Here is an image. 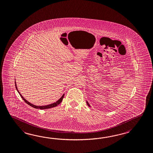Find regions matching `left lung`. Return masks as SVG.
<instances>
[{
  "mask_svg": "<svg viewBox=\"0 0 153 153\" xmlns=\"http://www.w3.org/2000/svg\"><path fill=\"white\" fill-rule=\"evenodd\" d=\"M86 103H87V105H88V106L90 107V105H89V103L88 102V101H86Z\"/></svg>",
  "mask_w": 153,
  "mask_h": 153,
  "instance_id": "obj_1",
  "label": "left lung"
}]
</instances>
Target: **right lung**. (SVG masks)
<instances>
[{
	"instance_id": "right-lung-1",
	"label": "right lung",
	"mask_w": 153,
	"mask_h": 153,
	"mask_svg": "<svg viewBox=\"0 0 153 153\" xmlns=\"http://www.w3.org/2000/svg\"><path fill=\"white\" fill-rule=\"evenodd\" d=\"M15 86H16V89L17 90V91H18V92L19 93L20 95V96L22 97V99L24 100V101H25V102L26 103H27V104L29 105L30 106H31L32 107H33V108H39V109H41V110H45V109H48V108H53L54 107L57 106H58L59 104H60V103H61V102L62 101L63 99V97H64V95H63V96L61 97V98H60L57 101V102H54V103H51V104L48 105H46V106H36V105H33L32 103H30L29 101H27L26 100L24 99V97L23 96H22V95H21V94H20V92L18 91V88H17V86H16V82H15Z\"/></svg>"
}]
</instances>
